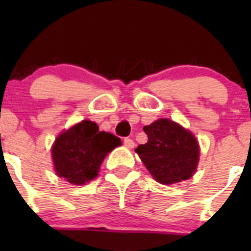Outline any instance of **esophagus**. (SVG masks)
I'll return each mask as SVG.
<instances>
[{
  "label": "esophagus",
  "instance_id": "esophagus-1",
  "mask_svg": "<svg viewBox=\"0 0 251 251\" xmlns=\"http://www.w3.org/2000/svg\"><path fill=\"white\" fill-rule=\"evenodd\" d=\"M124 146L126 147V148H133L135 147V142H133V140H131V138H125L124 140Z\"/></svg>",
  "mask_w": 251,
  "mask_h": 251
}]
</instances>
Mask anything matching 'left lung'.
Masks as SVG:
<instances>
[{
  "label": "left lung",
  "instance_id": "1",
  "mask_svg": "<svg viewBox=\"0 0 251 251\" xmlns=\"http://www.w3.org/2000/svg\"><path fill=\"white\" fill-rule=\"evenodd\" d=\"M146 144L135 149L156 182L174 184L191 178L199 161V144L191 131L170 119H159L143 127Z\"/></svg>",
  "mask_w": 251,
  "mask_h": 251
}]
</instances>
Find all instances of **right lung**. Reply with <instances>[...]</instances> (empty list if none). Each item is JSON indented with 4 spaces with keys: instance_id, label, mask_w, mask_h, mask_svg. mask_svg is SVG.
I'll return each mask as SVG.
<instances>
[{
    "instance_id": "add662e5",
    "label": "right lung",
    "mask_w": 251,
    "mask_h": 251,
    "mask_svg": "<svg viewBox=\"0 0 251 251\" xmlns=\"http://www.w3.org/2000/svg\"><path fill=\"white\" fill-rule=\"evenodd\" d=\"M121 146L120 138L100 131L92 121L83 120L63 131L52 147L54 171L72 184L82 186L92 181L109 151Z\"/></svg>"
}]
</instances>
